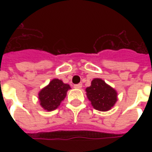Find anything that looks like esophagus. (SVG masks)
Wrapping results in <instances>:
<instances>
[{"instance_id":"1","label":"esophagus","mask_w":152,"mask_h":152,"mask_svg":"<svg viewBox=\"0 0 152 152\" xmlns=\"http://www.w3.org/2000/svg\"><path fill=\"white\" fill-rule=\"evenodd\" d=\"M82 87V84H77V85H75L74 86V88L75 89H80Z\"/></svg>"}]
</instances>
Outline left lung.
Here are the masks:
<instances>
[{"mask_svg":"<svg viewBox=\"0 0 152 152\" xmlns=\"http://www.w3.org/2000/svg\"><path fill=\"white\" fill-rule=\"evenodd\" d=\"M86 91L94 108L98 111H109L117 101V92L99 78L93 80L91 86L87 87Z\"/></svg>","mask_w":152,"mask_h":152,"instance_id":"1","label":"left lung"}]
</instances>
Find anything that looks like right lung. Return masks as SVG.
Segmentation results:
<instances>
[{
	"label": "right lung",
	"instance_id": "add662e5",
	"mask_svg": "<svg viewBox=\"0 0 152 152\" xmlns=\"http://www.w3.org/2000/svg\"><path fill=\"white\" fill-rule=\"evenodd\" d=\"M70 89L69 85L64 84L61 80H52L38 94L40 106L48 112L55 110L65 99L66 92Z\"/></svg>",
	"mask_w": 152,
	"mask_h": 152
}]
</instances>
